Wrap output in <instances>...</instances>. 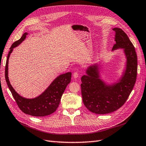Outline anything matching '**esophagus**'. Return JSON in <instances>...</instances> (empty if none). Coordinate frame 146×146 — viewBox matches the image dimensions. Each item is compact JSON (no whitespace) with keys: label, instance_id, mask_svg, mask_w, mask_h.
Listing matches in <instances>:
<instances>
[{"label":"esophagus","instance_id":"esophagus-1","mask_svg":"<svg viewBox=\"0 0 146 146\" xmlns=\"http://www.w3.org/2000/svg\"><path fill=\"white\" fill-rule=\"evenodd\" d=\"M78 76H79L78 73L77 72H74L73 74V77L74 78H77L78 77Z\"/></svg>","mask_w":146,"mask_h":146}]
</instances>
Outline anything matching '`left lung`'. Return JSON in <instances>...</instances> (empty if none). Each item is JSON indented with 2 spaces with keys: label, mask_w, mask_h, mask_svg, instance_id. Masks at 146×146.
<instances>
[{
  "label": "left lung",
  "mask_w": 146,
  "mask_h": 146,
  "mask_svg": "<svg viewBox=\"0 0 146 146\" xmlns=\"http://www.w3.org/2000/svg\"><path fill=\"white\" fill-rule=\"evenodd\" d=\"M115 32L112 51L123 49L125 56V69L121 77L113 83L101 78L100 64L91 65L81 78L82 95L84 105L92 113L99 114L113 112L124 104L133 90L137 76V55L133 44L127 34L119 28Z\"/></svg>",
  "instance_id": "obj_1"
}]
</instances>
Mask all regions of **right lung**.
Segmentation results:
<instances>
[{
    "mask_svg": "<svg viewBox=\"0 0 146 146\" xmlns=\"http://www.w3.org/2000/svg\"><path fill=\"white\" fill-rule=\"evenodd\" d=\"M27 35V32L24 33L19 40L13 44L10 48V50L8 52L5 65V80L13 98L22 111L30 116L43 117L55 112L58 108L61 96L66 86L71 80V72L60 75L42 94L36 98L27 99L20 96L11 86L8 78V60L13 48L22 43Z\"/></svg>",
    "mask_w": 146,
    "mask_h": 146,
    "instance_id": "add662e5",
    "label": "right lung"
}]
</instances>
